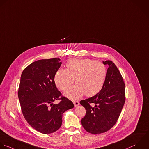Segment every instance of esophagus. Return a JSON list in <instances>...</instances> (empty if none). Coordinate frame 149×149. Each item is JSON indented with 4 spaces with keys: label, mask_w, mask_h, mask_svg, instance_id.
<instances>
[{
    "label": "esophagus",
    "mask_w": 149,
    "mask_h": 149,
    "mask_svg": "<svg viewBox=\"0 0 149 149\" xmlns=\"http://www.w3.org/2000/svg\"><path fill=\"white\" fill-rule=\"evenodd\" d=\"M73 103H74V104L75 107H77V106H78L79 104V102L78 101H74Z\"/></svg>",
    "instance_id": "34e87169"
}]
</instances>
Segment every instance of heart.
<instances>
[{
	"label": "heart",
	"mask_w": 149,
	"mask_h": 149,
	"mask_svg": "<svg viewBox=\"0 0 149 149\" xmlns=\"http://www.w3.org/2000/svg\"><path fill=\"white\" fill-rule=\"evenodd\" d=\"M67 69H58L54 75L56 86L64 91L74 82L75 86L64 94L69 99H77L85 95L92 97L103 88L107 75L106 66L100 61L91 59H70L66 63Z\"/></svg>",
	"instance_id": "1"
}]
</instances>
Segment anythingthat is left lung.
<instances>
[{"label": "left lung", "mask_w": 149, "mask_h": 149, "mask_svg": "<svg viewBox=\"0 0 149 149\" xmlns=\"http://www.w3.org/2000/svg\"><path fill=\"white\" fill-rule=\"evenodd\" d=\"M103 63L109 65L103 88L95 96L80 102L86 109L82 125L94 135L106 132L116 124L125 102V83L120 71L112 61Z\"/></svg>", "instance_id": "1"}]
</instances>
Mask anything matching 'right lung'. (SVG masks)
I'll return each mask as SVG.
<instances>
[{
    "label": "right lung",
    "mask_w": 149,
    "mask_h": 149,
    "mask_svg": "<svg viewBox=\"0 0 149 149\" xmlns=\"http://www.w3.org/2000/svg\"><path fill=\"white\" fill-rule=\"evenodd\" d=\"M60 59H42L33 62L22 71L18 91L22 114L35 130L44 134L57 131L62 124L63 114L74 107L61 96L54 78ZM60 100L56 105L53 102Z\"/></svg>",
    "instance_id": "obj_1"
}]
</instances>
